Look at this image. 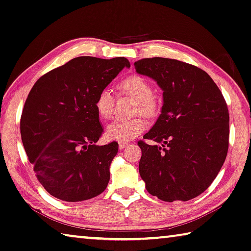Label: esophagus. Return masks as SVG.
Masks as SVG:
<instances>
[{
  "label": "esophagus",
  "mask_w": 251,
  "mask_h": 251,
  "mask_svg": "<svg viewBox=\"0 0 251 251\" xmlns=\"http://www.w3.org/2000/svg\"><path fill=\"white\" fill-rule=\"evenodd\" d=\"M127 145H129V143H119V148L120 150H125Z\"/></svg>",
  "instance_id": "34e87169"
}]
</instances>
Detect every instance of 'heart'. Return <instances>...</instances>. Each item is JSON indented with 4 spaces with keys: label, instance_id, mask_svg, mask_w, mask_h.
<instances>
[{
    "label": "heart",
    "instance_id": "1",
    "mask_svg": "<svg viewBox=\"0 0 251 251\" xmlns=\"http://www.w3.org/2000/svg\"><path fill=\"white\" fill-rule=\"evenodd\" d=\"M118 89L125 94L134 97L136 104L134 106V114H142L148 118L155 117L159 110V103L152 95V88L151 83L142 75H133L127 76L119 84ZM115 99L109 90L104 89L97 94L94 107L97 115L103 119H109L114 111ZM146 121L136 117L133 119H117L112 121L106 127V137L110 141L120 143L129 142L135 139L137 135L146 129Z\"/></svg>",
    "mask_w": 251,
    "mask_h": 251
}]
</instances>
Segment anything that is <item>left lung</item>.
I'll list each match as a JSON object with an SVG mask.
<instances>
[{
	"label": "left lung",
	"mask_w": 251,
	"mask_h": 251,
	"mask_svg": "<svg viewBox=\"0 0 251 251\" xmlns=\"http://www.w3.org/2000/svg\"><path fill=\"white\" fill-rule=\"evenodd\" d=\"M137 74L155 80L163 105L140 141L139 165L147 192L163 201H186L210 186L226 160L229 116L226 100L206 71L170 58H143Z\"/></svg>",
	"instance_id": "obj_1"
}]
</instances>
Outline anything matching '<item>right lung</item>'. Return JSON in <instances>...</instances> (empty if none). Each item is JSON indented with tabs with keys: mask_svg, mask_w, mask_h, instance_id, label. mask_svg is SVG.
Segmentation results:
<instances>
[{
	"mask_svg": "<svg viewBox=\"0 0 251 251\" xmlns=\"http://www.w3.org/2000/svg\"><path fill=\"white\" fill-rule=\"evenodd\" d=\"M130 63L126 57L80 56L50 70L25 100L20 134L39 182L64 201H82L105 191L118 143L99 146L103 133L94 101Z\"/></svg>",
	"mask_w": 251,
	"mask_h": 251,
	"instance_id": "1",
	"label": "right lung"
}]
</instances>
